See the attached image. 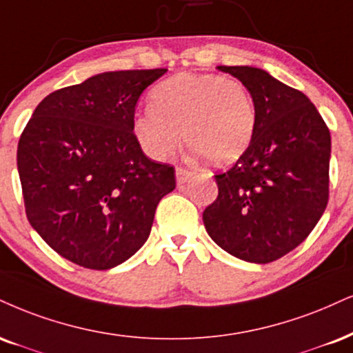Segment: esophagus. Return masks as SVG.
<instances>
[{
    "mask_svg": "<svg viewBox=\"0 0 353 353\" xmlns=\"http://www.w3.org/2000/svg\"><path fill=\"white\" fill-rule=\"evenodd\" d=\"M190 177H192V172L188 171V169L176 168V181H177V184H179V185L185 184V182H188Z\"/></svg>",
    "mask_w": 353,
    "mask_h": 353,
    "instance_id": "esophagus-1",
    "label": "esophagus"
}]
</instances>
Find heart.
<instances>
[{
  "label": "heart",
  "mask_w": 353,
  "mask_h": 353,
  "mask_svg": "<svg viewBox=\"0 0 353 353\" xmlns=\"http://www.w3.org/2000/svg\"><path fill=\"white\" fill-rule=\"evenodd\" d=\"M254 130L256 110L243 83L215 74L164 80L151 92V108L133 118L134 138L150 158L171 156L184 136L188 146L214 165L239 161Z\"/></svg>",
  "instance_id": "heart-1"
}]
</instances>
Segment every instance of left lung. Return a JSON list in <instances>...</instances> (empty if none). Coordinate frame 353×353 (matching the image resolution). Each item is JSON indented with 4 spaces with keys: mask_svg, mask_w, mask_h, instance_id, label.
<instances>
[{
    "mask_svg": "<svg viewBox=\"0 0 353 353\" xmlns=\"http://www.w3.org/2000/svg\"><path fill=\"white\" fill-rule=\"evenodd\" d=\"M245 85L256 110L248 151L217 174L203 225L220 248L265 265L303 243L329 201L330 133L303 92L263 69L219 65Z\"/></svg>",
    "mask_w": 353,
    "mask_h": 353,
    "instance_id": "obj_1",
    "label": "left lung"
}]
</instances>
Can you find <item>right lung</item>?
Returning a JSON list of instances; mask_svg holds the SVG:
<instances>
[{"label":"right lung","instance_id":"obj_1","mask_svg":"<svg viewBox=\"0 0 353 353\" xmlns=\"http://www.w3.org/2000/svg\"><path fill=\"white\" fill-rule=\"evenodd\" d=\"M168 69L117 70L55 90L19 138L26 215L54 252L110 270L150 236L174 168L146 158L133 133L139 95Z\"/></svg>","mask_w":353,"mask_h":353}]
</instances>
